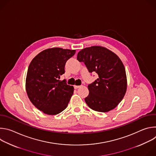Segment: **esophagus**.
Wrapping results in <instances>:
<instances>
[{
  "instance_id": "1",
  "label": "esophagus",
  "mask_w": 156,
  "mask_h": 156,
  "mask_svg": "<svg viewBox=\"0 0 156 156\" xmlns=\"http://www.w3.org/2000/svg\"><path fill=\"white\" fill-rule=\"evenodd\" d=\"M81 87V86H76V85H75V86H74L75 89H78V88H79V87Z\"/></svg>"
}]
</instances>
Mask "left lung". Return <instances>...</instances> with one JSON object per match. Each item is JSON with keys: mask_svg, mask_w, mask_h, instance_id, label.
<instances>
[{"mask_svg": "<svg viewBox=\"0 0 156 156\" xmlns=\"http://www.w3.org/2000/svg\"><path fill=\"white\" fill-rule=\"evenodd\" d=\"M77 60L84 63L89 72H96L99 76L87 86L90 93L84 99L87 105L101 112L115 108L127 87L125 69L120 58L107 48L92 46L80 51Z\"/></svg>", "mask_w": 156, "mask_h": 156, "instance_id": "1", "label": "left lung"}]
</instances>
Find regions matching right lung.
<instances>
[{
	"label": "right lung",
	"mask_w": 156,
	"mask_h": 156,
	"mask_svg": "<svg viewBox=\"0 0 156 156\" xmlns=\"http://www.w3.org/2000/svg\"><path fill=\"white\" fill-rule=\"evenodd\" d=\"M75 50L54 48L44 50L31 62L26 78V91L32 104L42 112L57 115L67 107L74 87L60 81L65 63Z\"/></svg>",
	"instance_id": "add662e5"
}]
</instances>
